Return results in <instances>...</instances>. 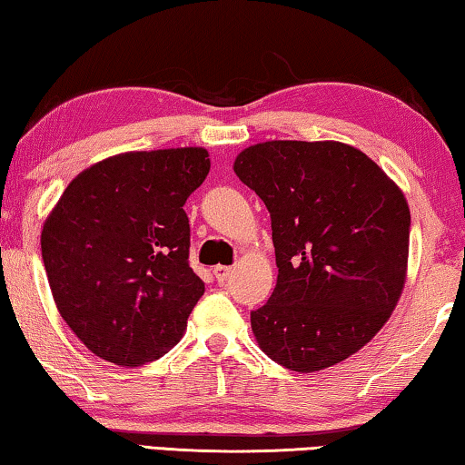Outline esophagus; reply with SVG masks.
<instances>
[{
	"mask_svg": "<svg viewBox=\"0 0 465 465\" xmlns=\"http://www.w3.org/2000/svg\"><path fill=\"white\" fill-rule=\"evenodd\" d=\"M231 272H232L231 266H222V264L213 266V277H216L218 282H224L228 277H231Z\"/></svg>",
	"mask_w": 465,
	"mask_h": 465,
	"instance_id": "1",
	"label": "esophagus"
}]
</instances>
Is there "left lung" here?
I'll list each match as a JSON object with an SVG mask.
<instances>
[{
	"label": "left lung",
	"mask_w": 465,
	"mask_h": 465,
	"mask_svg": "<svg viewBox=\"0 0 465 465\" xmlns=\"http://www.w3.org/2000/svg\"><path fill=\"white\" fill-rule=\"evenodd\" d=\"M234 173L271 212L279 274L266 304L252 311L260 348L300 373L359 352L405 285V194L365 153L331 140L249 146Z\"/></svg>",
	"instance_id": "obj_1"
}]
</instances>
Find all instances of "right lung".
<instances>
[{"label": "right lung", "instance_id": "right-lung-1", "mask_svg": "<svg viewBox=\"0 0 465 465\" xmlns=\"http://www.w3.org/2000/svg\"><path fill=\"white\" fill-rule=\"evenodd\" d=\"M205 149L125 153L79 173L42 231L60 316L100 359L140 367L183 338L205 282L188 264L184 203Z\"/></svg>", "mask_w": 465, "mask_h": 465}]
</instances>
